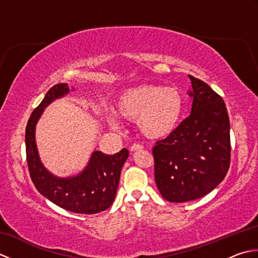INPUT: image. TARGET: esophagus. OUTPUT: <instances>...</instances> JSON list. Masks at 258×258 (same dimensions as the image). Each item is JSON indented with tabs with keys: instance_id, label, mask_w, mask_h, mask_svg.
<instances>
[{
	"instance_id": "obj_1",
	"label": "esophagus",
	"mask_w": 258,
	"mask_h": 258,
	"mask_svg": "<svg viewBox=\"0 0 258 258\" xmlns=\"http://www.w3.org/2000/svg\"><path fill=\"white\" fill-rule=\"evenodd\" d=\"M143 150V146L140 145V144H133L131 146V151L132 152H138V151H142Z\"/></svg>"
}]
</instances>
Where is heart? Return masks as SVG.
Listing matches in <instances>:
<instances>
[{
	"label": "heart",
	"instance_id": "obj_1",
	"mask_svg": "<svg viewBox=\"0 0 258 258\" xmlns=\"http://www.w3.org/2000/svg\"><path fill=\"white\" fill-rule=\"evenodd\" d=\"M115 116L136 120L139 133L147 140H162L177 127L183 113V97L175 87L142 84L124 90L115 98ZM108 124L115 127L112 116Z\"/></svg>",
	"mask_w": 258,
	"mask_h": 258
}]
</instances>
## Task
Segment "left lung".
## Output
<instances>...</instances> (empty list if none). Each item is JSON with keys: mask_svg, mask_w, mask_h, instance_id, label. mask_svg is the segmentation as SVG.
I'll return each instance as SVG.
<instances>
[{"mask_svg": "<svg viewBox=\"0 0 258 258\" xmlns=\"http://www.w3.org/2000/svg\"><path fill=\"white\" fill-rule=\"evenodd\" d=\"M193 97L189 116L153 147L155 182L168 202L185 203L207 195L229 167V118L223 98L205 82L188 75Z\"/></svg>", "mask_w": 258, "mask_h": 258, "instance_id": "obj_1", "label": "left lung"}]
</instances>
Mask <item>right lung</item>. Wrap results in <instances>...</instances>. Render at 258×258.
<instances>
[{"label":"right lung","instance_id":"add662e5","mask_svg":"<svg viewBox=\"0 0 258 258\" xmlns=\"http://www.w3.org/2000/svg\"><path fill=\"white\" fill-rule=\"evenodd\" d=\"M70 92L67 83L54 85L31 114L25 131L27 165L33 184L48 201L73 213L96 214L107 210L113 204L120 171L127 160L128 151L123 149L114 155L94 151L83 171L74 176L58 177L48 171L38 155L35 141L36 124L45 107Z\"/></svg>","mask_w":258,"mask_h":258}]
</instances>
